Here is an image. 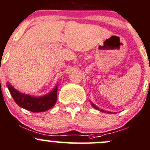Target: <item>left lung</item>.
<instances>
[{"mask_svg":"<svg viewBox=\"0 0 150 150\" xmlns=\"http://www.w3.org/2000/svg\"><path fill=\"white\" fill-rule=\"evenodd\" d=\"M92 106H93V107H94V108H96V109H98V110H99V108H97V107H96V106H95V105H93V104H92ZM100 111H103V112H105V111L103 110H100ZM109 112V113H111V112Z\"/></svg>","mask_w":150,"mask_h":150,"instance_id":"8db88e82","label":"left lung"}]
</instances>
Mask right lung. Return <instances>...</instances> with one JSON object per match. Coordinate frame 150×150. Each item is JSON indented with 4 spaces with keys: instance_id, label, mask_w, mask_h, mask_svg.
Instances as JSON below:
<instances>
[{
    "instance_id": "add662e5",
    "label": "right lung",
    "mask_w": 150,
    "mask_h": 150,
    "mask_svg": "<svg viewBox=\"0 0 150 150\" xmlns=\"http://www.w3.org/2000/svg\"><path fill=\"white\" fill-rule=\"evenodd\" d=\"M7 86L16 104L32 112H40L47 110L52 108L57 101V86H55L50 94L40 98H35L21 93L9 84H7Z\"/></svg>"
}]
</instances>
